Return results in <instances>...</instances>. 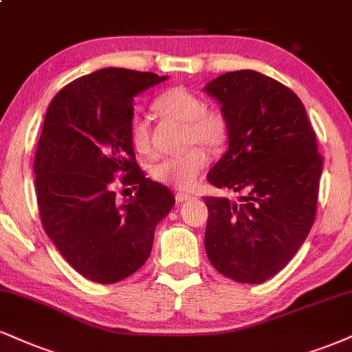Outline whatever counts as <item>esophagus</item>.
<instances>
[{
    "label": "esophagus",
    "mask_w": 352,
    "mask_h": 352,
    "mask_svg": "<svg viewBox=\"0 0 352 352\" xmlns=\"http://www.w3.org/2000/svg\"><path fill=\"white\" fill-rule=\"evenodd\" d=\"M175 200L179 201V203H184V201H187V200H192V195L185 193V192H177L175 193Z\"/></svg>",
    "instance_id": "1"
}]
</instances>
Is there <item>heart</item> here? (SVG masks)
Listing matches in <instances>:
<instances>
[{"label":"heart","instance_id":"1","mask_svg":"<svg viewBox=\"0 0 352 352\" xmlns=\"http://www.w3.org/2000/svg\"><path fill=\"white\" fill-rule=\"evenodd\" d=\"M155 109L164 116L184 122V144L200 143L208 151L223 149L230 135V124L221 109L205 108L198 95L185 87H173L155 100ZM129 141L133 149L141 155L152 154L149 124L141 116H134L129 124ZM200 145V146H201ZM190 147L173 157L164 159L152 167V177L159 184L188 190L197 184L203 168L208 164V155L202 147Z\"/></svg>","mask_w":352,"mask_h":352}]
</instances>
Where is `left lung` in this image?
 Returning a JSON list of instances; mask_svg holds the SVG:
<instances>
[{
    "instance_id": "1",
    "label": "left lung",
    "mask_w": 352,
    "mask_h": 352,
    "mask_svg": "<svg viewBox=\"0 0 352 352\" xmlns=\"http://www.w3.org/2000/svg\"><path fill=\"white\" fill-rule=\"evenodd\" d=\"M205 91L230 124L228 151L206 179L244 193L239 203L205 197L206 256L232 280L262 283L289 264L315 223L323 170L315 131L298 96L259 72H228Z\"/></svg>"
}]
</instances>
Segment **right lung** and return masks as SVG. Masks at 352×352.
Returning <instances> with one entry per match:
<instances>
[{
  "instance_id": "obj_1",
  "label": "right lung",
  "mask_w": 352,
  "mask_h": 352,
  "mask_svg": "<svg viewBox=\"0 0 352 352\" xmlns=\"http://www.w3.org/2000/svg\"><path fill=\"white\" fill-rule=\"evenodd\" d=\"M168 77L101 69L50 101L34 173L41 221L55 248L85 278L114 283L141 269L155 226L175 205L170 190L146 179L129 141L134 96ZM134 184L122 204L113 179Z\"/></svg>"
}]
</instances>
